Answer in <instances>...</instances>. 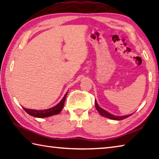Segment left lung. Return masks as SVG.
I'll return each mask as SVG.
<instances>
[{
	"instance_id": "left-lung-1",
	"label": "left lung",
	"mask_w": 159,
	"mask_h": 159,
	"mask_svg": "<svg viewBox=\"0 0 159 159\" xmlns=\"http://www.w3.org/2000/svg\"><path fill=\"white\" fill-rule=\"evenodd\" d=\"M95 107H96L97 111L99 112L100 115H102V116L109 118V119H111V120H124V119H126V118L129 117V116H131V115H132V114H130V115H123V116H117V115H112L111 113H109L108 112L105 111V110H103V108H101L100 106L98 105V103H97L96 100H95Z\"/></svg>"
}]
</instances>
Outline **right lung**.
Here are the masks:
<instances>
[{"label": "right lung", "mask_w": 159, "mask_h": 159, "mask_svg": "<svg viewBox=\"0 0 159 159\" xmlns=\"http://www.w3.org/2000/svg\"><path fill=\"white\" fill-rule=\"evenodd\" d=\"M67 92L65 94L64 97L62 98V100L57 103L56 106H55L54 107L46 109V110H32V109H27L25 108H24V111L27 112L28 114H29L31 116L35 117H39V118H44V117H47L49 116H52V115L59 114L63 108V106H64L65 101L66 99V97H67Z\"/></svg>", "instance_id": "obj_1"}]
</instances>
